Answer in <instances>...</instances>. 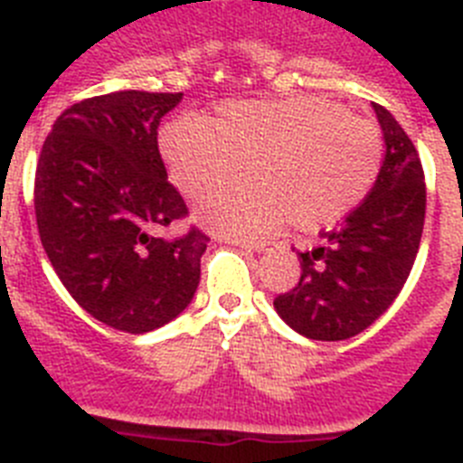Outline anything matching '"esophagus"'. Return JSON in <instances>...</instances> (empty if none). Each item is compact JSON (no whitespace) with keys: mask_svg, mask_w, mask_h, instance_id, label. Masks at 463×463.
Here are the masks:
<instances>
[{"mask_svg":"<svg viewBox=\"0 0 463 463\" xmlns=\"http://www.w3.org/2000/svg\"><path fill=\"white\" fill-rule=\"evenodd\" d=\"M228 241L235 244V247L249 249V251H265V249L272 247V241L268 240H237V237H228Z\"/></svg>","mask_w":463,"mask_h":463,"instance_id":"34e87169","label":"esophagus"}]
</instances>
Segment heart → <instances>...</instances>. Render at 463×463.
<instances>
[{"label":"heart","instance_id":"obj_1","mask_svg":"<svg viewBox=\"0 0 463 463\" xmlns=\"http://www.w3.org/2000/svg\"><path fill=\"white\" fill-rule=\"evenodd\" d=\"M161 154L177 189L201 198L244 165L198 207L226 235L318 231L355 210L383 168L381 128L323 97L223 103L214 118H184L161 131Z\"/></svg>","mask_w":463,"mask_h":463}]
</instances>
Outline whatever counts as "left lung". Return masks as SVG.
<instances>
[{
	"instance_id": "8db88e82",
	"label": "left lung",
	"mask_w": 463,
	"mask_h": 463,
	"mask_svg": "<svg viewBox=\"0 0 463 463\" xmlns=\"http://www.w3.org/2000/svg\"><path fill=\"white\" fill-rule=\"evenodd\" d=\"M385 136L378 182L360 207L323 241L299 251V281L274 298V309L299 335L318 341L351 339L366 330L403 288L427 210L418 149L383 106L373 103Z\"/></svg>"
}]
</instances>
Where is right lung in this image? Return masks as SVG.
Wrapping results in <instances>:
<instances>
[{
	"label": "right lung",
	"mask_w": 463,
	"mask_h": 463,
	"mask_svg": "<svg viewBox=\"0 0 463 463\" xmlns=\"http://www.w3.org/2000/svg\"><path fill=\"white\" fill-rule=\"evenodd\" d=\"M182 91H112L66 108L34 177L41 244L82 309L115 330L143 335L186 309L210 237L165 235L189 216L168 182L159 122Z\"/></svg>",
	"instance_id": "add662e5"
}]
</instances>
